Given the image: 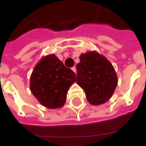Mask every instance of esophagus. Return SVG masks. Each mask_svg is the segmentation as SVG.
Listing matches in <instances>:
<instances>
[{
    "mask_svg": "<svg viewBox=\"0 0 146 146\" xmlns=\"http://www.w3.org/2000/svg\"><path fill=\"white\" fill-rule=\"evenodd\" d=\"M72 71H73V72H74V73H76V72H77V71H76V68H75V67H74V66L72 67Z\"/></svg>",
    "mask_w": 146,
    "mask_h": 146,
    "instance_id": "esophagus-1",
    "label": "esophagus"
}]
</instances>
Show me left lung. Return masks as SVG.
<instances>
[{"label": "left lung", "instance_id": "8db88e82", "mask_svg": "<svg viewBox=\"0 0 146 146\" xmlns=\"http://www.w3.org/2000/svg\"><path fill=\"white\" fill-rule=\"evenodd\" d=\"M77 64V83L84 90L89 103L104 104L113 95L118 78L111 63L96 52L81 54Z\"/></svg>", "mask_w": 146, "mask_h": 146}]
</instances>
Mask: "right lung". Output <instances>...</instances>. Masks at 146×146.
Masks as SVG:
<instances>
[{
    "label": "right lung",
    "mask_w": 146,
    "mask_h": 146,
    "mask_svg": "<svg viewBox=\"0 0 146 146\" xmlns=\"http://www.w3.org/2000/svg\"><path fill=\"white\" fill-rule=\"evenodd\" d=\"M76 74L55 55L43 58L34 67L30 80L32 94L43 106L56 109L64 106Z\"/></svg>",
    "instance_id": "obj_1"
}]
</instances>
